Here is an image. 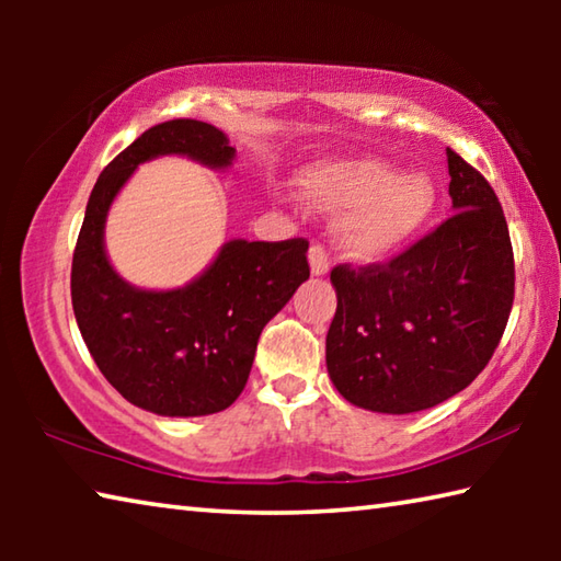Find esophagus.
<instances>
[{"mask_svg": "<svg viewBox=\"0 0 561 561\" xmlns=\"http://www.w3.org/2000/svg\"><path fill=\"white\" fill-rule=\"evenodd\" d=\"M309 267H311V274H314V277H324V274L329 272V254H327V250L321 244H311V250H309Z\"/></svg>", "mask_w": 561, "mask_h": 561, "instance_id": "obj_1", "label": "esophagus"}]
</instances>
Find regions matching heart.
<instances>
[{
    "label": "heart",
    "instance_id": "obj_1",
    "mask_svg": "<svg viewBox=\"0 0 561 561\" xmlns=\"http://www.w3.org/2000/svg\"><path fill=\"white\" fill-rule=\"evenodd\" d=\"M299 193L327 213H346L341 244L356 260H381L411 244L433 220L438 187L376 158L321 163L299 175Z\"/></svg>",
    "mask_w": 561,
    "mask_h": 561
}]
</instances>
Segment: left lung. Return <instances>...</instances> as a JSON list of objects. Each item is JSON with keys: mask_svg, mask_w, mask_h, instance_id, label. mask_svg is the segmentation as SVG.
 Instances as JSON below:
<instances>
[{"mask_svg": "<svg viewBox=\"0 0 561 561\" xmlns=\"http://www.w3.org/2000/svg\"><path fill=\"white\" fill-rule=\"evenodd\" d=\"M448 153L453 213L386 264L331 270L327 368L366 411L405 415L468 388L495 354L515 299V257L495 190Z\"/></svg>", "mask_w": 561, "mask_h": 561, "instance_id": "1", "label": "left lung"}]
</instances>
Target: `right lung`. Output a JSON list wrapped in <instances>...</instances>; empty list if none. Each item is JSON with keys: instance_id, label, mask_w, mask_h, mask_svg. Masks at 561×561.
I'll return each instance as SVG.
<instances>
[{"instance_id": "add662e5", "label": "right lung", "mask_w": 561, "mask_h": 561, "mask_svg": "<svg viewBox=\"0 0 561 561\" xmlns=\"http://www.w3.org/2000/svg\"><path fill=\"white\" fill-rule=\"evenodd\" d=\"M160 156L222 170L232 165L234 148L210 123L175 118L148 128L113 158L83 215L71 304L93 360L128 403L170 417L210 415L237 401L262 329L309 279V242L230 240L185 287H133L111 267L103 230L133 170Z\"/></svg>"}]
</instances>
